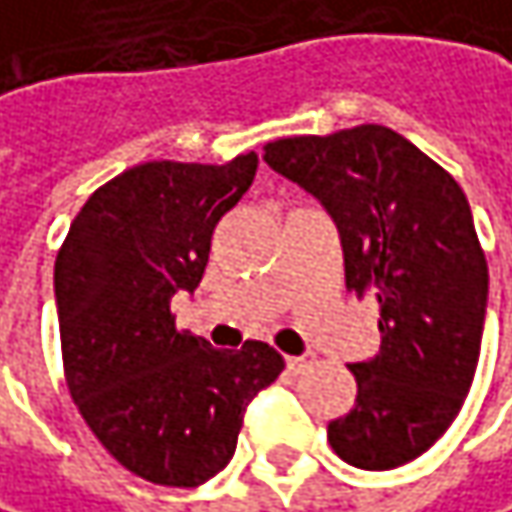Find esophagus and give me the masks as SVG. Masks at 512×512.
<instances>
[{"mask_svg": "<svg viewBox=\"0 0 512 512\" xmlns=\"http://www.w3.org/2000/svg\"><path fill=\"white\" fill-rule=\"evenodd\" d=\"M304 366H307L304 357H287V369H290V372H302Z\"/></svg>", "mask_w": 512, "mask_h": 512, "instance_id": "1", "label": "esophagus"}]
</instances>
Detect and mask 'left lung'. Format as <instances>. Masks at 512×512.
Instances as JSON below:
<instances>
[{"instance_id": "obj_1", "label": "left lung", "mask_w": 512, "mask_h": 512, "mask_svg": "<svg viewBox=\"0 0 512 512\" xmlns=\"http://www.w3.org/2000/svg\"><path fill=\"white\" fill-rule=\"evenodd\" d=\"M263 161L328 210L349 293L381 304V351L349 366L357 398L328 442L357 469L404 466L448 431L481 354L489 272L466 193L384 125L284 137Z\"/></svg>"}]
</instances>
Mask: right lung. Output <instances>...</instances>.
Here are the masks:
<instances>
[{
  "mask_svg": "<svg viewBox=\"0 0 512 512\" xmlns=\"http://www.w3.org/2000/svg\"><path fill=\"white\" fill-rule=\"evenodd\" d=\"M255 172V152L131 166L84 202L55 260L72 401L117 463L161 487L222 472L249 401L284 369L269 343L219 351L178 331L169 310L199 287L213 228Z\"/></svg>",
  "mask_w": 512,
  "mask_h": 512,
  "instance_id": "1",
  "label": "right lung"
}]
</instances>
